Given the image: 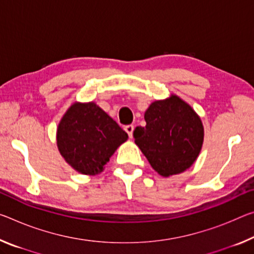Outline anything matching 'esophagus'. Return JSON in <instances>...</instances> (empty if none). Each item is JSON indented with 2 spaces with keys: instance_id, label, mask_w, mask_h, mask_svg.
Returning a JSON list of instances; mask_svg holds the SVG:
<instances>
[{
  "instance_id": "1",
  "label": "esophagus",
  "mask_w": 254,
  "mask_h": 254,
  "mask_svg": "<svg viewBox=\"0 0 254 254\" xmlns=\"http://www.w3.org/2000/svg\"><path fill=\"white\" fill-rule=\"evenodd\" d=\"M124 130H126V132L128 134V136H130V138H132V136H133L134 127L132 126V124H128V126H126V127H124Z\"/></svg>"
}]
</instances>
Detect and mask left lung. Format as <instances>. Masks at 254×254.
<instances>
[{"instance_id": "left-lung-1", "label": "left lung", "mask_w": 254, "mask_h": 254, "mask_svg": "<svg viewBox=\"0 0 254 254\" xmlns=\"http://www.w3.org/2000/svg\"><path fill=\"white\" fill-rule=\"evenodd\" d=\"M146 127L133 138L154 170L165 178L187 171L203 143V126L193 108L178 97L156 100L144 113Z\"/></svg>"}]
</instances>
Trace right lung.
Returning <instances> with one entry per match:
<instances>
[{
  "instance_id": "right-lung-1",
  "label": "right lung",
  "mask_w": 254,
  "mask_h": 254,
  "mask_svg": "<svg viewBox=\"0 0 254 254\" xmlns=\"http://www.w3.org/2000/svg\"><path fill=\"white\" fill-rule=\"evenodd\" d=\"M127 133L102 108L91 103H74L60 121L56 141L60 154L76 172L96 175Z\"/></svg>"
}]
</instances>
